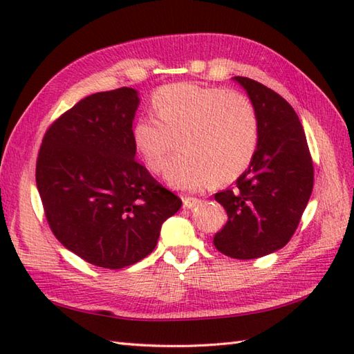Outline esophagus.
Listing matches in <instances>:
<instances>
[{"label":"esophagus","instance_id":"esophagus-1","mask_svg":"<svg viewBox=\"0 0 354 354\" xmlns=\"http://www.w3.org/2000/svg\"><path fill=\"white\" fill-rule=\"evenodd\" d=\"M184 208H193V207H196V205H199L201 204V199H198V198H192V196H187V198H184Z\"/></svg>","mask_w":354,"mask_h":354}]
</instances>
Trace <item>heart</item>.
Returning <instances> with one entry per match:
<instances>
[{"label": "heart", "instance_id": "heart-1", "mask_svg": "<svg viewBox=\"0 0 354 354\" xmlns=\"http://www.w3.org/2000/svg\"><path fill=\"white\" fill-rule=\"evenodd\" d=\"M158 119L140 117L131 137L142 164L161 173L175 146L165 179L198 190L219 179L231 181L250 165L259 146V114L250 97L221 86L189 82L158 88L152 95Z\"/></svg>", "mask_w": 354, "mask_h": 354}]
</instances>
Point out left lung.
<instances>
[{
  "instance_id": "obj_1",
  "label": "left lung",
  "mask_w": 354,
  "mask_h": 354,
  "mask_svg": "<svg viewBox=\"0 0 354 354\" xmlns=\"http://www.w3.org/2000/svg\"><path fill=\"white\" fill-rule=\"evenodd\" d=\"M259 114V146L234 189L214 194L228 221L216 232L217 251L250 260L292 239L313 190V161L303 124L280 94L250 77H234Z\"/></svg>"
}]
</instances>
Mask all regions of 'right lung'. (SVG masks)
<instances>
[{"label":"right lung","instance_id":"right-lung-1","mask_svg":"<svg viewBox=\"0 0 354 354\" xmlns=\"http://www.w3.org/2000/svg\"><path fill=\"white\" fill-rule=\"evenodd\" d=\"M132 88L91 94L45 132L36 185L45 219L66 250L94 266L122 269L152 252L183 201L135 158Z\"/></svg>","mask_w":354,"mask_h":354}]
</instances>
